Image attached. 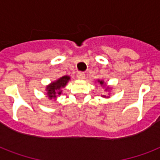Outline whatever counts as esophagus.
<instances>
[{
  "instance_id": "1",
  "label": "esophagus",
  "mask_w": 160,
  "mask_h": 160,
  "mask_svg": "<svg viewBox=\"0 0 160 160\" xmlns=\"http://www.w3.org/2000/svg\"><path fill=\"white\" fill-rule=\"evenodd\" d=\"M85 77V74H83V73H78L77 74V78L80 80H84Z\"/></svg>"
}]
</instances>
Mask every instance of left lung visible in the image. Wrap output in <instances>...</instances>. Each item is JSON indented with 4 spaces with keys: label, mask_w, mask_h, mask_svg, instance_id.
Returning a JSON list of instances; mask_svg holds the SVG:
<instances>
[{
    "label": "left lung",
    "mask_w": 160,
    "mask_h": 160,
    "mask_svg": "<svg viewBox=\"0 0 160 160\" xmlns=\"http://www.w3.org/2000/svg\"><path fill=\"white\" fill-rule=\"evenodd\" d=\"M98 82L100 83V85H104V84H105V83H104V80H98ZM109 87H107L106 89H105V90H109ZM104 97H106V96H105V95H104Z\"/></svg>",
    "instance_id": "1"
}]
</instances>
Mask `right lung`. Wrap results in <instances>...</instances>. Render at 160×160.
Masks as SVG:
<instances>
[{
  "mask_svg": "<svg viewBox=\"0 0 160 160\" xmlns=\"http://www.w3.org/2000/svg\"><path fill=\"white\" fill-rule=\"evenodd\" d=\"M70 77L68 75H64L57 80L54 82H51L49 85L46 86V90H47V96L50 99H55L58 95H60L62 93L61 89L64 88L70 80Z\"/></svg>",
  "mask_w": 160,
  "mask_h": 160,
  "instance_id": "1",
  "label": "right lung"
}]
</instances>
